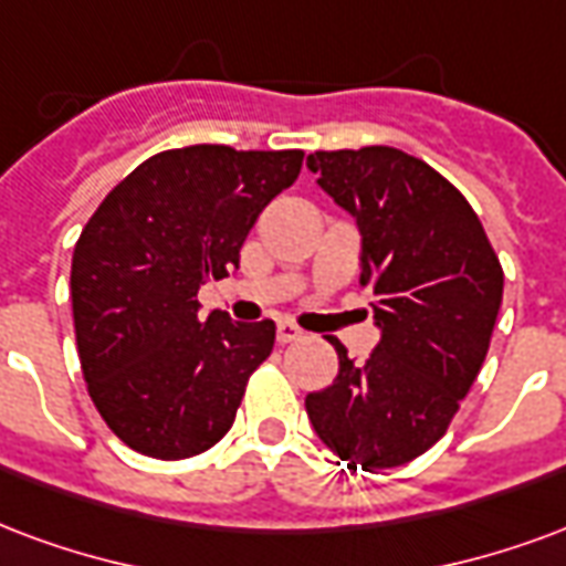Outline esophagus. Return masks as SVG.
Here are the masks:
<instances>
[{"label":"esophagus","instance_id":"1","mask_svg":"<svg viewBox=\"0 0 566 566\" xmlns=\"http://www.w3.org/2000/svg\"><path fill=\"white\" fill-rule=\"evenodd\" d=\"M275 338H279L282 345H291V342H300V338H303V329L291 324V321H279V326H275Z\"/></svg>","mask_w":566,"mask_h":566}]
</instances>
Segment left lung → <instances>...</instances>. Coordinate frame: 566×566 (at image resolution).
<instances>
[{"mask_svg": "<svg viewBox=\"0 0 566 566\" xmlns=\"http://www.w3.org/2000/svg\"><path fill=\"white\" fill-rule=\"evenodd\" d=\"M363 233L359 284L375 294L380 342L366 363L305 396L317 438L363 471L413 462L450 429L492 342L504 270L462 191L392 146L308 155Z\"/></svg>", "mask_w": 566, "mask_h": 566, "instance_id": "obj_1", "label": "left lung"}]
</instances>
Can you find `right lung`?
I'll use <instances>...</instances> for the list:
<instances>
[{
  "mask_svg": "<svg viewBox=\"0 0 566 566\" xmlns=\"http://www.w3.org/2000/svg\"><path fill=\"white\" fill-rule=\"evenodd\" d=\"M303 149L182 146L146 158L92 212L71 258L83 378L132 450L191 459L228 434L275 324L198 315V291L240 266V249Z\"/></svg>",
  "mask_w": 566,
  "mask_h": 566,
  "instance_id": "add662e5",
  "label": "right lung"
}]
</instances>
